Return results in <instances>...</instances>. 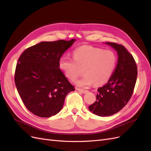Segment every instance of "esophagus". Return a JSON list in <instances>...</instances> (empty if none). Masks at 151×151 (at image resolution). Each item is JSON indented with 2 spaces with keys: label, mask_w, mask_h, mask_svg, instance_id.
I'll list each match as a JSON object with an SVG mask.
<instances>
[{
  "label": "esophagus",
  "mask_w": 151,
  "mask_h": 151,
  "mask_svg": "<svg viewBox=\"0 0 151 151\" xmlns=\"http://www.w3.org/2000/svg\"><path fill=\"white\" fill-rule=\"evenodd\" d=\"M76 90L78 91H79L80 92H82V93H83V94H86V93H87V92H88V91H87V90L80 89V88H76Z\"/></svg>",
  "instance_id": "1"
}]
</instances>
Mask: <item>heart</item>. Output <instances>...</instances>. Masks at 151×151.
I'll return each instance as SVG.
<instances>
[{
  "instance_id": "b5f03b06",
  "label": "heart",
  "mask_w": 151,
  "mask_h": 151,
  "mask_svg": "<svg viewBox=\"0 0 151 151\" xmlns=\"http://www.w3.org/2000/svg\"><path fill=\"white\" fill-rule=\"evenodd\" d=\"M73 61L68 56H62L59 67L65 76L71 80L81 74L84 75L75 81L78 87H88L92 83L101 86L109 80L117 64L116 54L110 50L83 45L73 52Z\"/></svg>"
}]
</instances>
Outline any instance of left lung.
Segmentation results:
<instances>
[{"label":"left lung","mask_w":151,"mask_h":151,"mask_svg":"<svg viewBox=\"0 0 151 151\" xmlns=\"http://www.w3.org/2000/svg\"><path fill=\"white\" fill-rule=\"evenodd\" d=\"M117 52V64L106 85L98 89L96 101L88 106L100 117L112 115L129 101L137 78V66L133 57L122 45L106 42Z\"/></svg>","instance_id":"8db88e82"}]
</instances>
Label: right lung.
Listing matches in <instances>:
<instances>
[{
  "instance_id": "1",
  "label": "right lung",
  "mask_w": 151,
  "mask_h": 151,
  "mask_svg": "<svg viewBox=\"0 0 151 151\" xmlns=\"http://www.w3.org/2000/svg\"><path fill=\"white\" fill-rule=\"evenodd\" d=\"M76 41H42L26 49L18 59L14 75L17 88L26 106L41 117H50L75 91L59 67V59Z\"/></svg>"
}]
</instances>
